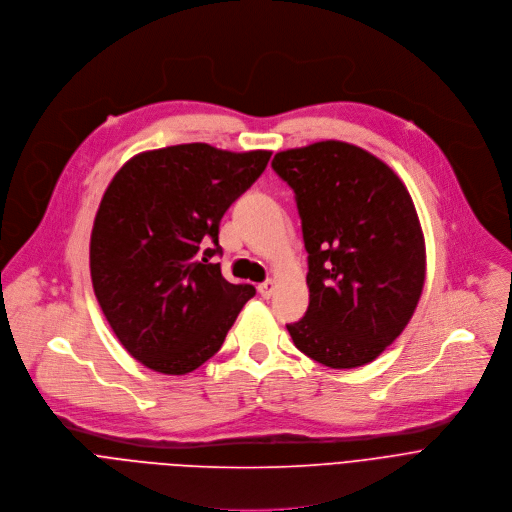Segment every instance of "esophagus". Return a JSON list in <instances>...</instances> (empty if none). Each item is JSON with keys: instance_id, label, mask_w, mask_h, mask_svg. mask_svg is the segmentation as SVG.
Returning <instances> with one entry per match:
<instances>
[{"instance_id": "obj_1", "label": "esophagus", "mask_w": 512, "mask_h": 512, "mask_svg": "<svg viewBox=\"0 0 512 512\" xmlns=\"http://www.w3.org/2000/svg\"><path fill=\"white\" fill-rule=\"evenodd\" d=\"M274 288H276V282L274 280H266L262 284H258V292L264 296V298H270L274 294Z\"/></svg>"}]
</instances>
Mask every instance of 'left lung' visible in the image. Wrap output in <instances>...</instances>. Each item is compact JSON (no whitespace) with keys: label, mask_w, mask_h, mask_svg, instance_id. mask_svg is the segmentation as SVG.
Wrapping results in <instances>:
<instances>
[{"label":"left lung","mask_w":512,"mask_h":512,"mask_svg":"<svg viewBox=\"0 0 512 512\" xmlns=\"http://www.w3.org/2000/svg\"><path fill=\"white\" fill-rule=\"evenodd\" d=\"M272 169L294 189L309 252V309L286 329L331 369L367 365L422 296L426 242L414 199L389 165L345 141L280 151Z\"/></svg>","instance_id":"left-lung-1"}]
</instances>
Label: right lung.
<instances>
[{"label":"right lung","instance_id":"add662e5","mask_svg":"<svg viewBox=\"0 0 512 512\" xmlns=\"http://www.w3.org/2000/svg\"><path fill=\"white\" fill-rule=\"evenodd\" d=\"M272 151L234 153L208 143L143 151L113 177L90 234L96 300L121 345L145 367L185 375L214 357L252 284L220 264V220L262 175ZM208 241L214 249L196 254Z\"/></svg>","mask_w":512,"mask_h":512}]
</instances>
